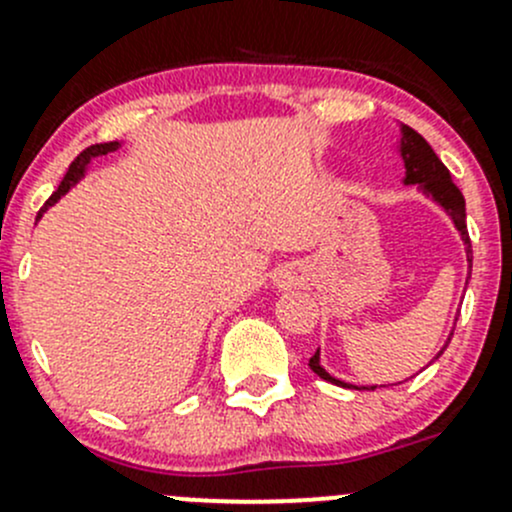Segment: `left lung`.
Listing matches in <instances>:
<instances>
[{
  "label": "left lung",
  "mask_w": 512,
  "mask_h": 512,
  "mask_svg": "<svg viewBox=\"0 0 512 512\" xmlns=\"http://www.w3.org/2000/svg\"><path fill=\"white\" fill-rule=\"evenodd\" d=\"M399 153H401V160H404V168H406L404 185H418L423 195L433 198V203H438L448 215H451L453 225H456V230L461 232V240H463V245H466V257H468V280H471L473 250H471V237H468V225H466V200H463L461 190L453 185L451 173H448L446 165L441 163V158L433 153V148L428 146L426 138L418 136L414 128L404 126V123H401ZM453 327H456V324H453ZM451 337H453V332L448 334L446 344L441 347V352L433 356V361L446 352ZM309 369H312L319 379L332 381V384L344 386V389H359V391L376 389V386H354V384H347V381L334 379V376L329 374L322 364H319V349L314 352L312 359H309Z\"/></svg>",
  "instance_id": "1"
}]
</instances>
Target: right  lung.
I'll return each mask as SVG.
<instances>
[{"label": "right lung", "mask_w": 512, "mask_h": 512, "mask_svg": "<svg viewBox=\"0 0 512 512\" xmlns=\"http://www.w3.org/2000/svg\"><path fill=\"white\" fill-rule=\"evenodd\" d=\"M118 148H121V143H118V141H111V143H96V146H89V148H86V151H81L79 156H76L74 163L69 165V170H66L64 180H61V185H59V188H56V193L51 195V198L46 200V203H44V208L39 210V218H41V213H46V210H49L51 205H54L56 200L61 198V195L69 193V190L74 188V185L79 183L81 178H84V175H86V168H89L91 160L98 158V156H108V153L118 151Z\"/></svg>", "instance_id": "1"}]
</instances>
